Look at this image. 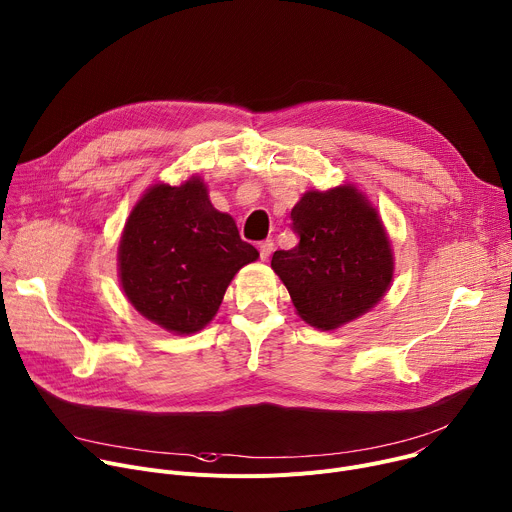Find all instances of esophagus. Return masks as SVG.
I'll return each instance as SVG.
<instances>
[{
  "instance_id": "1",
  "label": "esophagus",
  "mask_w": 512,
  "mask_h": 512,
  "mask_svg": "<svg viewBox=\"0 0 512 512\" xmlns=\"http://www.w3.org/2000/svg\"><path fill=\"white\" fill-rule=\"evenodd\" d=\"M272 250H274V242L272 240H264V242L258 244V252H260L262 260H266L272 254Z\"/></svg>"
}]
</instances>
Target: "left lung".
<instances>
[{
  "mask_svg": "<svg viewBox=\"0 0 512 512\" xmlns=\"http://www.w3.org/2000/svg\"><path fill=\"white\" fill-rule=\"evenodd\" d=\"M299 244L272 254L299 315L335 329L370 307L392 280V252L376 211L354 187L309 191L291 211Z\"/></svg>",
  "mask_w": 512,
  "mask_h": 512,
  "instance_id": "obj_1",
  "label": "left lung"
}]
</instances>
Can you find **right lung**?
I'll list each match as a JSON object with an SVG mask.
<instances>
[{
  "mask_svg": "<svg viewBox=\"0 0 512 512\" xmlns=\"http://www.w3.org/2000/svg\"><path fill=\"white\" fill-rule=\"evenodd\" d=\"M258 258L236 221L217 211L199 179L156 185L134 207L120 242L128 301L177 333L205 327L236 272Z\"/></svg>",
  "mask_w": 512,
  "mask_h": 512,
  "instance_id": "1",
  "label": "right lung"
}]
</instances>
